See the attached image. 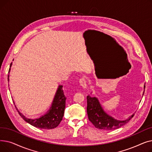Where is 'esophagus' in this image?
Returning a JSON list of instances; mask_svg holds the SVG:
<instances>
[{"instance_id": "1", "label": "esophagus", "mask_w": 152, "mask_h": 152, "mask_svg": "<svg viewBox=\"0 0 152 152\" xmlns=\"http://www.w3.org/2000/svg\"><path fill=\"white\" fill-rule=\"evenodd\" d=\"M79 83H80L81 86L83 87V88L86 89L87 87V83L86 79L84 76H83L80 79H79Z\"/></svg>"}]
</instances>
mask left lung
<instances>
[{
  "label": "left lung",
  "mask_w": 152,
  "mask_h": 152,
  "mask_svg": "<svg viewBox=\"0 0 152 152\" xmlns=\"http://www.w3.org/2000/svg\"><path fill=\"white\" fill-rule=\"evenodd\" d=\"M145 87V86L144 89ZM87 113L89 121L96 128L101 130L110 131L119 128L128 123L134 115H131L123 121L117 120L105 112L97 98L87 95Z\"/></svg>",
  "instance_id": "1"
}]
</instances>
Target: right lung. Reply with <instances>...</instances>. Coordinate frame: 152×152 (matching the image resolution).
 I'll return each instance as SVG.
<instances>
[{"mask_svg": "<svg viewBox=\"0 0 152 152\" xmlns=\"http://www.w3.org/2000/svg\"><path fill=\"white\" fill-rule=\"evenodd\" d=\"M12 65V63L10 64V67ZM10 71V68L9 69V73ZM9 75L8 76V81H9ZM66 99V98L63 90V86L60 85L56 92L52 106L49 110L44 115H42L40 118L36 119L28 118L20 112L16 106L15 107L20 116L28 123L39 129H50L57 127L61 121L65 108Z\"/></svg>", "mask_w": 152, "mask_h": 152, "instance_id": "1", "label": "right lung"}]
</instances>
